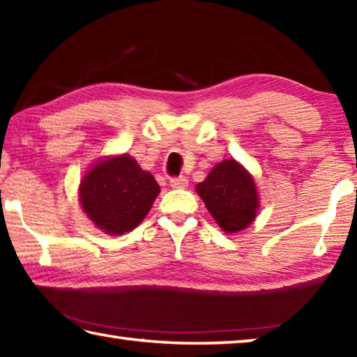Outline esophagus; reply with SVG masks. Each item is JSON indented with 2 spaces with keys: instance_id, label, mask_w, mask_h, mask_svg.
Here are the masks:
<instances>
[{
  "instance_id": "34e87169",
  "label": "esophagus",
  "mask_w": 357,
  "mask_h": 357,
  "mask_svg": "<svg viewBox=\"0 0 357 357\" xmlns=\"http://www.w3.org/2000/svg\"><path fill=\"white\" fill-rule=\"evenodd\" d=\"M189 184V181H187L184 176H174L170 179V185L174 187V189H184Z\"/></svg>"
}]
</instances>
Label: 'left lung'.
Segmentation results:
<instances>
[{
	"label": "left lung",
	"mask_w": 357,
	"mask_h": 357,
	"mask_svg": "<svg viewBox=\"0 0 357 357\" xmlns=\"http://www.w3.org/2000/svg\"><path fill=\"white\" fill-rule=\"evenodd\" d=\"M211 215L227 233H236L255 220L258 193L250 173L236 160L217 164L197 185Z\"/></svg>",
	"instance_id": "left-lung-1"
}]
</instances>
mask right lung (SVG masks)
<instances>
[{
	"label": "right lung",
	"mask_w": 357,
	"mask_h": 357,
	"mask_svg": "<svg viewBox=\"0 0 357 357\" xmlns=\"http://www.w3.org/2000/svg\"><path fill=\"white\" fill-rule=\"evenodd\" d=\"M160 187L130 155L100 160L80 183L83 211L94 225L110 234H124L140 223Z\"/></svg>",
	"instance_id": "obj_1"
}]
</instances>
